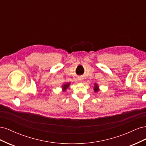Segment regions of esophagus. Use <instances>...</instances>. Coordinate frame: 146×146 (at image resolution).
<instances>
[{
  "instance_id": "34e87169",
  "label": "esophagus",
  "mask_w": 146,
  "mask_h": 146,
  "mask_svg": "<svg viewBox=\"0 0 146 146\" xmlns=\"http://www.w3.org/2000/svg\"><path fill=\"white\" fill-rule=\"evenodd\" d=\"M78 80H80V81H82L83 80V78L82 77H79L78 78Z\"/></svg>"
}]
</instances>
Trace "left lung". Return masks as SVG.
Segmentation results:
<instances>
[{
  "instance_id": "8db88e82",
  "label": "left lung",
  "mask_w": 146,
  "mask_h": 146,
  "mask_svg": "<svg viewBox=\"0 0 146 146\" xmlns=\"http://www.w3.org/2000/svg\"><path fill=\"white\" fill-rule=\"evenodd\" d=\"M95 86H94V91L96 92H98V90H99V88H98V85H97V84H95Z\"/></svg>"
}]
</instances>
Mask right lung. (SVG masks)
I'll return each instance as SVG.
<instances>
[{
  "label": "right lung",
  "mask_w": 146,
  "mask_h": 146,
  "mask_svg": "<svg viewBox=\"0 0 146 146\" xmlns=\"http://www.w3.org/2000/svg\"><path fill=\"white\" fill-rule=\"evenodd\" d=\"M69 86V83L65 84L64 85H63V91H66V90L67 89V88H68Z\"/></svg>",
  "instance_id": "obj_1"
}]
</instances>
